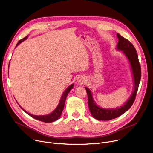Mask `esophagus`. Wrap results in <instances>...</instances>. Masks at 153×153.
Returning <instances> with one entry per match:
<instances>
[{"instance_id":"esophagus-1","label":"esophagus","mask_w":153,"mask_h":153,"mask_svg":"<svg viewBox=\"0 0 153 153\" xmlns=\"http://www.w3.org/2000/svg\"><path fill=\"white\" fill-rule=\"evenodd\" d=\"M85 80L84 79V78L81 77V78H80V79H78V82L80 83V84H81L85 83Z\"/></svg>"}]
</instances>
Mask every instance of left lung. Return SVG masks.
Returning a JSON list of instances; mask_svg holds the SVG:
<instances>
[{"label": "left lung", "instance_id": "8db88e82", "mask_svg": "<svg viewBox=\"0 0 153 153\" xmlns=\"http://www.w3.org/2000/svg\"><path fill=\"white\" fill-rule=\"evenodd\" d=\"M117 37L118 38V42L117 45L118 50H122L123 51L131 64L134 82V91L130 99L123 106L120 108L111 110L103 109L96 105L93 100L91 91L88 88L85 87L88 97V105L89 107V110L92 116L95 118L99 120H110L114 119L122 115L129 109L134 102L141 80V66L135 48L129 40L122 36L120 34L117 33Z\"/></svg>", "mask_w": 153, "mask_h": 153}]
</instances>
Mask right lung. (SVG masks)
Listing matches in <instances>:
<instances>
[{
    "instance_id": "right-lung-1",
    "label": "right lung",
    "mask_w": 153,
    "mask_h": 153,
    "mask_svg": "<svg viewBox=\"0 0 153 153\" xmlns=\"http://www.w3.org/2000/svg\"><path fill=\"white\" fill-rule=\"evenodd\" d=\"M27 38V36L25 37L24 38L20 39V41L17 43V45H16V46H18L19 43H20L21 42H22L23 40H25L26 38ZM73 86H74V84H72L71 85H70L68 88H67V89L64 91V92L63 93L62 97H61V100H60V102L59 103L58 106L56 107V108L52 112V113L48 114L47 115H43V116H36V115H31L29 113H28V112H27L26 111L24 110L23 109V111H25L26 113L27 114H28L30 116H31V117H33L38 120H39V121L41 122H46V123H51V122H54L56 121V120H58L61 114H62V111L63 110V108H64V104H65V101H66V97H67V95L68 94V93L69 92V91L73 88Z\"/></svg>"
}]
</instances>
